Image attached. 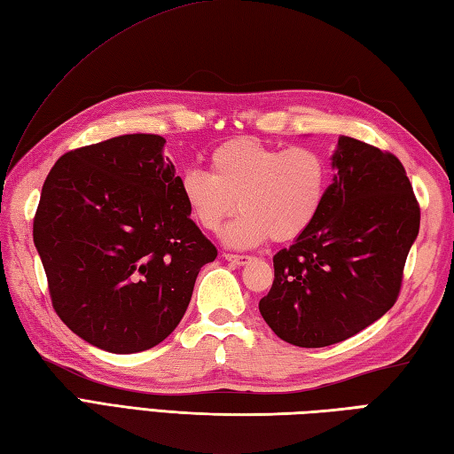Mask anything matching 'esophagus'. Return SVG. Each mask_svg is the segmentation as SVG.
<instances>
[{
	"instance_id": "1",
	"label": "esophagus",
	"mask_w": 454,
	"mask_h": 454,
	"mask_svg": "<svg viewBox=\"0 0 454 454\" xmlns=\"http://www.w3.org/2000/svg\"><path fill=\"white\" fill-rule=\"evenodd\" d=\"M224 259L230 263H234V265H246V263L252 262V257H249V255H238V254H224Z\"/></svg>"
}]
</instances>
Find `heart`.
<instances>
[{"instance_id":"1","label":"heart","mask_w":454,"mask_h":454,"mask_svg":"<svg viewBox=\"0 0 454 454\" xmlns=\"http://www.w3.org/2000/svg\"><path fill=\"white\" fill-rule=\"evenodd\" d=\"M330 161L310 146L278 148L257 138H234L210 153V173L189 169L181 177V197L191 216L207 232L239 207L224 242L252 247L273 238L291 242L310 228L330 187Z\"/></svg>"}]
</instances>
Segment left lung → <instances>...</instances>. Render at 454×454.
<instances>
[{
    "instance_id": "obj_1",
    "label": "left lung",
    "mask_w": 454,
    "mask_h": 454,
    "mask_svg": "<svg viewBox=\"0 0 454 454\" xmlns=\"http://www.w3.org/2000/svg\"><path fill=\"white\" fill-rule=\"evenodd\" d=\"M332 166L320 215L275 254L259 301L267 325L296 347L345 341L387 314L419 232V202L394 153L341 137Z\"/></svg>"
}]
</instances>
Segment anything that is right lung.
<instances>
[{
	"instance_id": "obj_1",
	"label": "right lung",
	"mask_w": 454,
	"mask_h": 454,
	"mask_svg": "<svg viewBox=\"0 0 454 454\" xmlns=\"http://www.w3.org/2000/svg\"><path fill=\"white\" fill-rule=\"evenodd\" d=\"M158 134L66 152L43 185L33 239L60 320L109 353L176 330L202 265L218 252L189 218Z\"/></svg>"
}]
</instances>
